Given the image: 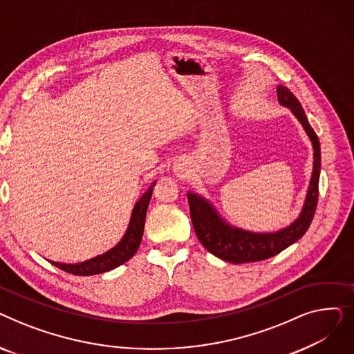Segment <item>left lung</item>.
I'll list each match as a JSON object with an SVG mask.
<instances>
[{
  "label": "left lung",
  "mask_w": 354,
  "mask_h": 354,
  "mask_svg": "<svg viewBox=\"0 0 354 354\" xmlns=\"http://www.w3.org/2000/svg\"><path fill=\"white\" fill-rule=\"evenodd\" d=\"M277 96L280 104L288 107L303 124L314 149L310 187L299 218L291 225L277 232H251L232 227L225 222L205 198L194 192L187 194L194 230L201 244L215 257L232 264L263 261V259L280 254L306 234L314 218L315 207H317L322 167L319 138L310 126L300 102L286 86H277Z\"/></svg>",
  "instance_id": "left-lung-1"
}]
</instances>
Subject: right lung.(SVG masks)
I'll return each mask as SVG.
<instances>
[{
	"label": "right lung",
	"instance_id": "obj_1",
	"mask_svg": "<svg viewBox=\"0 0 354 354\" xmlns=\"http://www.w3.org/2000/svg\"><path fill=\"white\" fill-rule=\"evenodd\" d=\"M155 183L156 182H153L151 187H149V189L142 195V198L136 202V205L132 211V216H130L126 234L123 235L120 243L116 247H113L102 255L90 258L87 261L79 263V264H63V263H55V261H50V263L54 267H57L73 275H95V274H102V272L113 270L124 264L126 261H129V259L136 254L140 245L143 228H145L146 211H147L149 201L152 198Z\"/></svg>",
	"mask_w": 354,
	"mask_h": 354
}]
</instances>
